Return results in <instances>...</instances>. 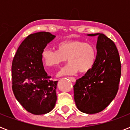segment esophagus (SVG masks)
Segmentation results:
<instances>
[{"instance_id":"esophagus-1","label":"esophagus","mask_w":130,"mask_h":130,"mask_svg":"<svg viewBox=\"0 0 130 130\" xmlns=\"http://www.w3.org/2000/svg\"><path fill=\"white\" fill-rule=\"evenodd\" d=\"M68 78H69V79H70V80H71V82H73V83H74V82H75V78H74V77H68Z\"/></svg>"}]
</instances>
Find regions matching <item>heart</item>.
Returning a JSON list of instances; mask_svg holds the SVG:
<instances>
[{"mask_svg":"<svg viewBox=\"0 0 130 130\" xmlns=\"http://www.w3.org/2000/svg\"><path fill=\"white\" fill-rule=\"evenodd\" d=\"M69 64L59 72L58 75H73L79 71L86 73L92 69L96 59V50L90 42L79 40L60 42L57 51L44 49L42 53L44 65L48 68H55L66 61Z\"/></svg>","mask_w":130,"mask_h":130,"instance_id":"1","label":"heart"}]
</instances>
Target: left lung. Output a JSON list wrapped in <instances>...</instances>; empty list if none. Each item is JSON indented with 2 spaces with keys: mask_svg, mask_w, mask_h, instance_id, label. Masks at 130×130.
Listing matches in <instances>:
<instances>
[{
  "mask_svg": "<svg viewBox=\"0 0 130 130\" xmlns=\"http://www.w3.org/2000/svg\"><path fill=\"white\" fill-rule=\"evenodd\" d=\"M98 36L96 59L94 67L73 86L74 100L82 113L94 114L106 108L115 99L121 77V62L115 44L105 34Z\"/></svg>",
  "mask_w": 130,
  "mask_h": 130,
  "instance_id": "left-lung-1",
  "label": "left lung"
}]
</instances>
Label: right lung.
<instances>
[{
  "instance_id": "right-lung-1",
  "label": "right lung",
  "mask_w": 130,
  "mask_h": 130,
  "mask_svg": "<svg viewBox=\"0 0 130 130\" xmlns=\"http://www.w3.org/2000/svg\"><path fill=\"white\" fill-rule=\"evenodd\" d=\"M55 37L46 31L31 34L22 42L13 58V93L22 107L34 115L49 113L56 104L58 81L51 80L42 60L44 49Z\"/></svg>"
}]
</instances>
